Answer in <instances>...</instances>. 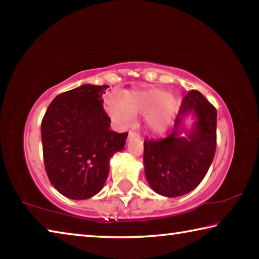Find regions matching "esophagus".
<instances>
[{
    "label": "esophagus",
    "mask_w": 259,
    "mask_h": 259,
    "mask_svg": "<svg viewBox=\"0 0 259 259\" xmlns=\"http://www.w3.org/2000/svg\"><path fill=\"white\" fill-rule=\"evenodd\" d=\"M136 136H138L137 133H135V131H129V135H128V139L133 138V137H136Z\"/></svg>",
    "instance_id": "34e87169"
}]
</instances>
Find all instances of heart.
Masks as SVG:
<instances>
[{"instance_id":"obj_1","label":"heart","mask_w":259,"mask_h":259,"mask_svg":"<svg viewBox=\"0 0 259 259\" xmlns=\"http://www.w3.org/2000/svg\"><path fill=\"white\" fill-rule=\"evenodd\" d=\"M175 102L164 90H129L123 98L112 95L105 99V108L114 123L122 129L134 124L135 115L145 116L146 124L153 134L161 135L168 130L172 119Z\"/></svg>"}]
</instances>
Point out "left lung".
Here are the masks:
<instances>
[{
	"instance_id": "left-lung-1",
	"label": "left lung",
	"mask_w": 259,
	"mask_h": 259,
	"mask_svg": "<svg viewBox=\"0 0 259 259\" xmlns=\"http://www.w3.org/2000/svg\"><path fill=\"white\" fill-rule=\"evenodd\" d=\"M190 115L196 122L191 131H186L183 121ZM216 126V108L199 91H188L175 120L172 133L162 139L144 142V168L152 190L168 198L182 196L194 190L213 160Z\"/></svg>"
}]
</instances>
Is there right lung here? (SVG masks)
<instances>
[{"mask_svg":"<svg viewBox=\"0 0 259 259\" xmlns=\"http://www.w3.org/2000/svg\"><path fill=\"white\" fill-rule=\"evenodd\" d=\"M108 85L83 84L57 96L41 123L46 171L60 194L85 200L102 191L109 160L128 133L109 130L102 96Z\"/></svg>","mask_w":259,"mask_h":259,"instance_id":"obj_1","label":"right lung"}]
</instances>
